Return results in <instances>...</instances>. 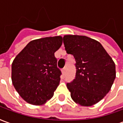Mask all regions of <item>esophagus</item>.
Returning a JSON list of instances; mask_svg holds the SVG:
<instances>
[{"label":"esophagus","mask_w":123,"mask_h":123,"mask_svg":"<svg viewBox=\"0 0 123 123\" xmlns=\"http://www.w3.org/2000/svg\"><path fill=\"white\" fill-rule=\"evenodd\" d=\"M61 72H62V75L65 74V73H66V68H62V69L61 70Z\"/></svg>","instance_id":"1"}]
</instances>
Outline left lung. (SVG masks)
I'll return each mask as SVG.
<instances>
[{"label": "left lung", "mask_w": 123, "mask_h": 123, "mask_svg": "<svg viewBox=\"0 0 123 123\" xmlns=\"http://www.w3.org/2000/svg\"><path fill=\"white\" fill-rule=\"evenodd\" d=\"M63 43L76 61V77L67 85L72 100L84 107L95 105L111 90L116 77L115 62L99 41L87 36L65 35Z\"/></svg>", "instance_id": "left-lung-1"}]
</instances>
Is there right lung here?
<instances>
[{
  "instance_id": "obj_1",
  "label": "right lung",
  "mask_w": 123,
  "mask_h": 123,
  "mask_svg": "<svg viewBox=\"0 0 123 123\" xmlns=\"http://www.w3.org/2000/svg\"><path fill=\"white\" fill-rule=\"evenodd\" d=\"M62 43L60 35L32 40L14 59L12 84L27 103L42 105L53 96L61 75L55 53Z\"/></svg>"
}]
</instances>
